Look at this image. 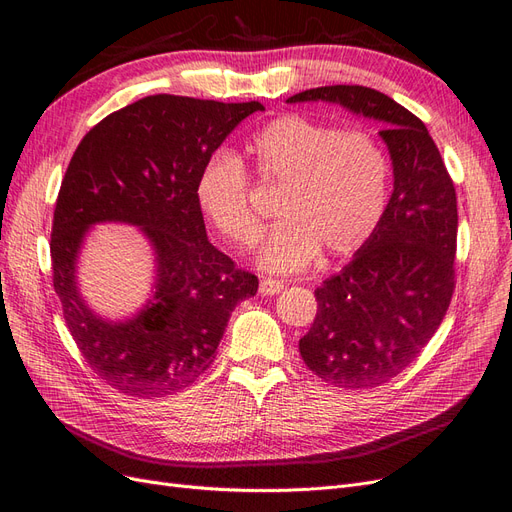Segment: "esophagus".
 <instances>
[{
    "mask_svg": "<svg viewBox=\"0 0 512 512\" xmlns=\"http://www.w3.org/2000/svg\"><path fill=\"white\" fill-rule=\"evenodd\" d=\"M285 285L281 283V281H276V279H264L259 283V294L261 296H274V294H279V291L283 289Z\"/></svg>",
    "mask_w": 512,
    "mask_h": 512,
    "instance_id": "esophagus-1",
    "label": "esophagus"
}]
</instances>
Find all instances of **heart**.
Masks as SVG:
<instances>
[{"mask_svg": "<svg viewBox=\"0 0 512 512\" xmlns=\"http://www.w3.org/2000/svg\"><path fill=\"white\" fill-rule=\"evenodd\" d=\"M261 184L281 188L274 212L281 218L261 244L266 270L294 272L326 255L356 253L382 221L388 201V156L367 130L287 113L268 122L246 143ZM197 201L212 227L246 248L261 233L242 160L214 152L197 178Z\"/></svg>", "mask_w": 512, "mask_h": 512, "instance_id": "1", "label": "heart"}]
</instances>
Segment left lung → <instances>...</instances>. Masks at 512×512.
Returning <instances> with one entry per match:
<instances>
[{"label":"left lung","instance_id":"1","mask_svg":"<svg viewBox=\"0 0 512 512\" xmlns=\"http://www.w3.org/2000/svg\"><path fill=\"white\" fill-rule=\"evenodd\" d=\"M326 100L386 124L394 188L373 236L315 289L317 315L300 339L306 367L339 388L382 386L420 356L455 291L457 193L427 126L364 85H326L287 102Z\"/></svg>","mask_w":512,"mask_h":512}]
</instances>
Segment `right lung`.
Instances as JSON below:
<instances>
[{
    "label": "right lung",
    "mask_w": 512,
    "mask_h": 512,
    "mask_svg": "<svg viewBox=\"0 0 512 512\" xmlns=\"http://www.w3.org/2000/svg\"><path fill=\"white\" fill-rule=\"evenodd\" d=\"M257 100L145 96L107 115L70 158L51 229L53 289L81 356L130 397L173 394L210 369L236 306L257 276L210 244L197 201L203 163ZM96 222L141 226L157 255L155 296L126 322L89 311L76 289V257Z\"/></svg>",
    "instance_id": "right-lung-1"
}]
</instances>
